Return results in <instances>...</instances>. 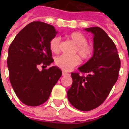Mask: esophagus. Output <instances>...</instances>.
Masks as SVG:
<instances>
[{
    "label": "esophagus",
    "mask_w": 129,
    "mask_h": 129,
    "mask_svg": "<svg viewBox=\"0 0 129 129\" xmlns=\"http://www.w3.org/2000/svg\"><path fill=\"white\" fill-rule=\"evenodd\" d=\"M62 75H69V73L67 72H65V71H62Z\"/></svg>",
    "instance_id": "obj_1"
}]
</instances>
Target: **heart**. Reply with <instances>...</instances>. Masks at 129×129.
Listing matches in <instances>:
<instances>
[{
	"label": "heart",
	"instance_id": "obj_1",
	"mask_svg": "<svg viewBox=\"0 0 129 129\" xmlns=\"http://www.w3.org/2000/svg\"><path fill=\"white\" fill-rule=\"evenodd\" d=\"M70 37L77 45L75 49L74 54H77L84 60L88 59L92 57L93 48L87 44V39L84 34L80 32H73L70 35ZM49 49L54 53L59 52L60 38L59 37L52 38L49 42ZM79 56L77 54L71 57L62 54L55 59V63L63 70L70 71L80 63V58Z\"/></svg>",
	"mask_w": 129,
	"mask_h": 129
}]
</instances>
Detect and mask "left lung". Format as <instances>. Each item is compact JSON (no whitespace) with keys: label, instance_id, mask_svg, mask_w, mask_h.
I'll return each instance as SVG.
<instances>
[{"label":"left lung","instance_id":"1","mask_svg":"<svg viewBox=\"0 0 129 129\" xmlns=\"http://www.w3.org/2000/svg\"><path fill=\"white\" fill-rule=\"evenodd\" d=\"M85 31L93 34V55L72 72V84L67 91L70 103L75 108L89 111L101 106L107 98L118 80L121 60L116 47L101 28L91 27Z\"/></svg>","mask_w":129,"mask_h":129}]
</instances>
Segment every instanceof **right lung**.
Listing matches in <instances>:
<instances>
[{
    "label": "right lung",
    "mask_w": 129,
    "mask_h": 129,
    "mask_svg": "<svg viewBox=\"0 0 129 129\" xmlns=\"http://www.w3.org/2000/svg\"><path fill=\"white\" fill-rule=\"evenodd\" d=\"M57 33L52 25L34 21L20 31L9 47V80L16 95L26 106H37L47 101L62 76V70L55 66L38 69L54 62L49 42Z\"/></svg>",
    "instance_id": "1"
}]
</instances>
